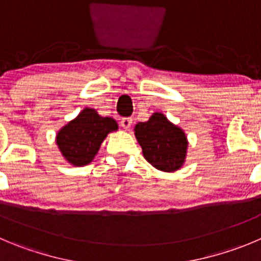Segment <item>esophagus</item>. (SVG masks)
<instances>
[{
    "mask_svg": "<svg viewBox=\"0 0 261 261\" xmlns=\"http://www.w3.org/2000/svg\"><path fill=\"white\" fill-rule=\"evenodd\" d=\"M120 125L123 126L124 129H129L130 125H132V118H123L120 120Z\"/></svg>",
    "mask_w": 261,
    "mask_h": 261,
    "instance_id": "obj_1",
    "label": "esophagus"
}]
</instances>
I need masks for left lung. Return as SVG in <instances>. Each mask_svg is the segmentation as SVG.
<instances>
[{"instance_id":"1","label":"left lung","mask_w":261,"mask_h":261,"mask_svg":"<svg viewBox=\"0 0 261 261\" xmlns=\"http://www.w3.org/2000/svg\"><path fill=\"white\" fill-rule=\"evenodd\" d=\"M135 135L146 160L163 172H175L187 153V137L182 129L170 123L164 114H152L148 121L138 123Z\"/></svg>"}]
</instances>
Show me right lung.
I'll use <instances>...</instances> for the list:
<instances>
[{
  "mask_svg": "<svg viewBox=\"0 0 261 261\" xmlns=\"http://www.w3.org/2000/svg\"><path fill=\"white\" fill-rule=\"evenodd\" d=\"M116 129L118 124L113 118H102L96 110L86 108L61 128L56 143L69 163L83 166L93 160L106 136Z\"/></svg>",
  "mask_w": 261,
  "mask_h": 261,
  "instance_id": "obj_1",
  "label": "right lung"
}]
</instances>
